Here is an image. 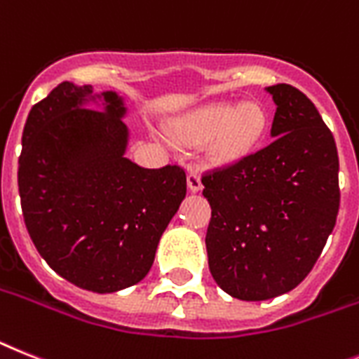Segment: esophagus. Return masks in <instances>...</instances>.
Segmentation results:
<instances>
[{"mask_svg": "<svg viewBox=\"0 0 359 359\" xmlns=\"http://www.w3.org/2000/svg\"><path fill=\"white\" fill-rule=\"evenodd\" d=\"M188 188H189V191H194V194H197V191H201V189H203L201 175L195 173V171H189V173H188Z\"/></svg>", "mask_w": 359, "mask_h": 359, "instance_id": "esophagus-1", "label": "esophagus"}]
</instances>
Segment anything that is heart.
<instances>
[{
	"mask_svg": "<svg viewBox=\"0 0 359 359\" xmlns=\"http://www.w3.org/2000/svg\"><path fill=\"white\" fill-rule=\"evenodd\" d=\"M268 128L266 111L257 104H213L191 114L179 133L191 138L215 137L213 149L221 158H237L252 151Z\"/></svg>",
	"mask_w": 359,
	"mask_h": 359,
	"instance_id": "obj_1",
	"label": "heart"
}]
</instances>
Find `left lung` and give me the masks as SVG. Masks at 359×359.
<instances>
[{"label": "left lung", "instance_id": "8db88e82", "mask_svg": "<svg viewBox=\"0 0 359 359\" xmlns=\"http://www.w3.org/2000/svg\"><path fill=\"white\" fill-rule=\"evenodd\" d=\"M276 102L272 142L203 175L212 206L208 264L226 294L264 301L314 268L339 210L338 149L316 105L288 83Z\"/></svg>", "mask_w": 359, "mask_h": 359}]
</instances>
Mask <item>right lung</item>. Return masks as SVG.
Here are the masks:
<instances>
[{
	"instance_id": "right-lung-1",
	"label": "right lung",
	"mask_w": 359,
	"mask_h": 359,
	"mask_svg": "<svg viewBox=\"0 0 359 359\" xmlns=\"http://www.w3.org/2000/svg\"><path fill=\"white\" fill-rule=\"evenodd\" d=\"M63 82L32 105L18 165L21 212L36 250L83 290L109 294L142 281L165 226L186 197L177 164L147 170L123 156V102Z\"/></svg>"
}]
</instances>
